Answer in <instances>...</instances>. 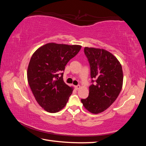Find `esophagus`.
<instances>
[{
	"mask_svg": "<svg viewBox=\"0 0 146 146\" xmlns=\"http://www.w3.org/2000/svg\"><path fill=\"white\" fill-rule=\"evenodd\" d=\"M75 88L76 89V90H79V89L80 88V85H77V86H75Z\"/></svg>",
	"mask_w": 146,
	"mask_h": 146,
	"instance_id": "1",
	"label": "esophagus"
}]
</instances>
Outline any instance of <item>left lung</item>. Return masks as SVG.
Segmentation results:
<instances>
[{"instance_id": "1", "label": "left lung", "mask_w": 146, "mask_h": 146, "mask_svg": "<svg viewBox=\"0 0 146 146\" xmlns=\"http://www.w3.org/2000/svg\"><path fill=\"white\" fill-rule=\"evenodd\" d=\"M84 50L90 66L92 84L89 88L88 97L81 99V102L89 111L98 114L107 110L120 93L123 84L122 66L113 54L105 49L86 47Z\"/></svg>"}]
</instances>
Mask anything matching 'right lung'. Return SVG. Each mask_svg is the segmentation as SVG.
<instances>
[{"mask_svg":"<svg viewBox=\"0 0 146 146\" xmlns=\"http://www.w3.org/2000/svg\"><path fill=\"white\" fill-rule=\"evenodd\" d=\"M81 47L48 43L32 55L27 72L28 84L36 102L48 112H58L67 104L73 88L64 82L62 72Z\"/></svg>","mask_w":146,"mask_h":146,"instance_id":"add662e5","label":"right lung"}]
</instances>
